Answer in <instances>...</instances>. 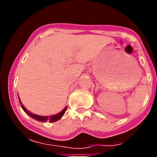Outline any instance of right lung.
<instances>
[{
  "label": "right lung",
  "mask_w": 157,
  "mask_h": 157,
  "mask_svg": "<svg viewBox=\"0 0 157 157\" xmlns=\"http://www.w3.org/2000/svg\"><path fill=\"white\" fill-rule=\"evenodd\" d=\"M19 104H20V105H21L23 110L24 111V112H26V113H27L29 116H30L31 118H33V119H34V120H37V121H39V122L49 121L50 123H52V122L57 121V120H59V119H60V118H61L63 115H64L65 112H66V110H67V107H65L64 109H63L61 112H59L58 114L53 115V116H38V115L34 114V113H32V112H29V111L27 110V109H26L24 106H23V104H22V102L20 101V100H19Z\"/></svg>",
  "instance_id": "right-lung-1"
}]
</instances>
